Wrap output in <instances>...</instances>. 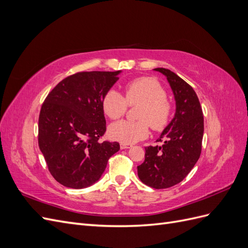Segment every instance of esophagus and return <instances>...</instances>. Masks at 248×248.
Here are the masks:
<instances>
[{"label": "esophagus", "mask_w": 248, "mask_h": 248, "mask_svg": "<svg viewBox=\"0 0 248 248\" xmlns=\"http://www.w3.org/2000/svg\"><path fill=\"white\" fill-rule=\"evenodd\" d=\"M132 147V145H130V144H125V142H122L121 145H120V148L121 149H129V148H131Z\"/></svg>", "instance_id": "esophagus-1"}]
</instances>
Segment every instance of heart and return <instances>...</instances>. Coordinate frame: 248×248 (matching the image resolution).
I'll return each mask as SVG.
<instances>
[{"instance_id":"b5f03b06","label":"heart","mask_w":248,"mask_h":248,"mask_svg":"<svg viewBox=\"0 0 248 248\" xmlns=\"http://www.w3.org/2000/svg\"><path fill=\"white\" fill-rule=\"evenodd\" d=\"M167 93L158 80L142 77L132 79L125 86V96L110 89L103 96L102 109L110 120L121 118L128 106L140 104L137 111L139 121L116 122L108 127L111 139L125 144L144 140L149 134V125L154 130H162L171 117L172 107L166 98Z\"/></svg>"}]
</instances>
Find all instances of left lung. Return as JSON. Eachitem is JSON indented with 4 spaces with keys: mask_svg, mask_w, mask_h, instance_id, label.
I'll list each match as a JSON object with an SVG mask.
<instances>
[{
    "mask_svg": "<svg viewBox=\"0 0 248 248\" xmlns=\"http://www.w3.org/2000/svg\"><path fill=\"white\" fill-rule=\"evenodd\" d=\"M154 70L167 77L174 93L176 112L157 140L163 144L145 148V161L138 167V175L144 184L155 189H163L181 182L199 160L204 117L191 86L169 69Z\"/></svg>",
    "mask_w": 248,
    "mask_h": 248,
    "instance_id": "8db88e82",
    "label": "left lung"
}]
</instances>
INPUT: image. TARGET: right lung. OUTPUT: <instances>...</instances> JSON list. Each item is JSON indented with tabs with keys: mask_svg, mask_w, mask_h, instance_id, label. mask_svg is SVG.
Here are the masks:
<instances>
[{
	"mask_svg": "<svg viewBox=\"0 0 248 248\" xmlns=\"http://www.w3.org/2000/svg\"><path fill=\"white\" fill-rule=\"evenodd\" d=\"M121 71L78 72L64 78L44 100L38 121V145L48 170L69 188L98 181L119 142L100 141L107 130L103 96Z\"/></svg>",
	"mask_w": 248,
	"mask_h": 248,
	"instance_id": "1",
	"label": "right lung"
}]
</instances>
